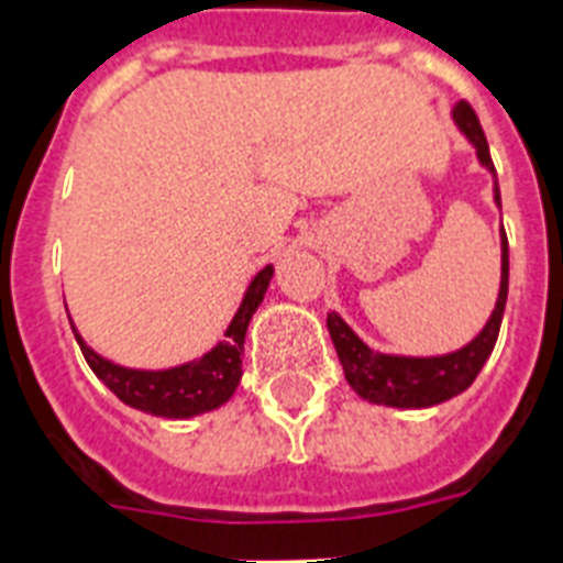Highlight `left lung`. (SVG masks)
Instances as JSON below:
<instances>
[{
	"mask_svg": "<svg viewBox=\"0 0 563 563\" xmlns=\"http://www.w3.org/2000/svg\"><path fill=\"white\" fill-rule=\"evenodd\" d=\"M456 126L465 132V139L477 147V158L486 170L495 173V162L488 153V141L483 135L477 112L468 100H460L454 107ZM495 202L500 205V190L495 181ZM506 295H509V240L504 231V274H500V295H497L495 312L488 318L472 344L437 358H405V355H382L373 353L353 329L346 327L335 312L327 318L329 335L335 344V353L341 358L344 376L361 399L376 401V405H390V408H431L440 401L451 399L472 385L477 373L483 369L486 358L495 350L500 321H504Z\"/></svg>",
	"mask_w": 563,
	"mask_h": 563,
	"instance_id": "obj_1",
	"label": "left lung"
}]
</instances>
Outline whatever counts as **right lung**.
<instances>
[{"label": "right lung", "instance_id": "right-lung-1", "mask_svg": "<svg viewBox=\"0 0 563 563\" xmlns=\"http://www.w3.org/2000/svg\"><path fill=\"white\" fill-rule=\"evenodd\" d=\"M272 274L274 268L266 266L251 280L249 291L242 297V306L236 309L231 327H228L225 341H219L199 361H190V364H181V367L173 369H158V373L126 369L112 364V361L100 358L95 350L84 344V338L75 332L80 353H84L91 373L130 408L167 416V419H187V416L219 408L222 401L234 396L236 385H240L245 329H249L251 314L257 312V306L263 303V295H266Z\"/></svg>", "mask_w": 563, "mask_h": 563}]
</instances>
